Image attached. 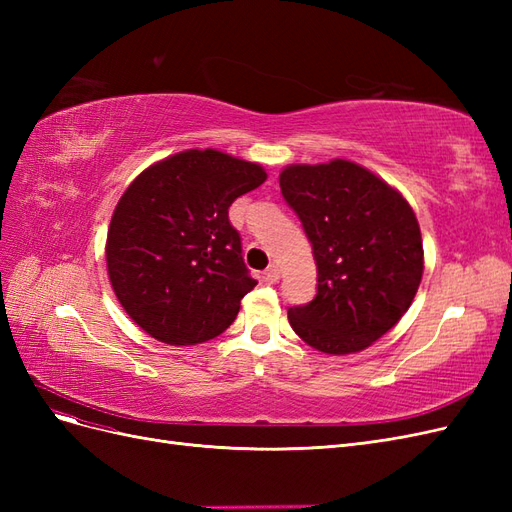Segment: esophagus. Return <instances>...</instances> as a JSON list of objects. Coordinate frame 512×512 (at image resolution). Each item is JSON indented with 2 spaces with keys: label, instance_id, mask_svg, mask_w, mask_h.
<instances>
[{
  "label": "esophagus",
  "instance_id": "34e87169",
  "mask_svg": "<svg viewBox=\"0 0 512 512\" xmlns=\"http://www.w3.org/2000/svg\"><path fill=\"white\" fill-rule=\"evenodd\" d=\"M265 280L271 282V284L280 280V267H277V265H269L267 271H265Z\"/></svg>",
  "mask_w": 512,
  "mask_h": 512
}]
</instances>
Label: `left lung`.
I'll return each mask as SVG.
<instances>
[{
	"instance_id": "obj_1",
	"label": "left lung",
	"mask_w": 512,
	"mask_h": 512,
	"mask_svg": "<svg viewBox=\"0 0 512 512\" xmlns=\"http://www.w3.org/2000/svg\"><path fill=\"white\" fill-rule=\"evenodd\" d=\"M312 243L318 292L288 322L324 354L369 348L408 312L423 277V239L408 200L365 166L335 158L280 173Z\"/></svg>"
}]
</instances>
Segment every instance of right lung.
<instances>
[{
	"label": "right lung",
	"instance_id": "obj_1",
	"mask_svg": "<svg viewBox=\"0 0 512 512\" xmlns=\"http://www.w3.org/2000/svg\"><path fill=\"white\" fill-rule=\"evenodd\" d=\"M265 168L218 149H185L145 168L121 194L106 235L117 301L147 335L194 346L235 322L258 282L228 220Z\"/></svg>",
	"mask_w": 512,
	"mask_h": 512
}]
</instances>
